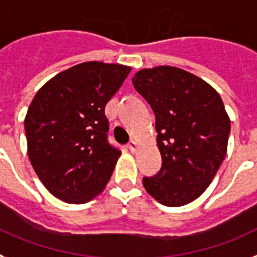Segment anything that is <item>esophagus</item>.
I'll list each match as a JSON object with an SVG mask.
<instances>
[{
    "mask_svg": "<svg viewBox=\"0 0 257 257\" xmlns=\"http://www.w3.org/2000/svg\"><path fill=\"white\" fill-rule=\"evenodd\" d=\"M127 147H128V150H130L131 152H137V150H138L137 142H135V141H131L130 143L127 144Z\"/></svg>",
    "mask_w": 257,
    "mask_h": 257,
    "instance_id": "1",
    "label": "esophagus"
}]
</instances>
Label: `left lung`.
Wrapping results in <instances>:
<instances>
[{
	"label": "left lung",
	"mask_w": 257,
	"mask_h": 257,
	"mask_svg": "<svg viewBox=\"0 0 257 257\" xmlns=\"http://www.w3.org/2000/svg\"><path fill=\"white\" fill-rule=\"evenodd\" d=\"M155 113L162 168L144 177L146 192L162 205L184 206L207 189L227 152L230 116L213 86L171 65L143 68L133 77Z\"/></svg>",
	"instance_id": "1"
}]
</instances>
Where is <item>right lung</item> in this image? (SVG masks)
<instances>
[{
	"label": "right lung",
	"instance_id": "obj_1",
	"mask_svg": "<svg viewBox=\"0 0 257 257\" xmlns=\"http://www.w3.org/2000/svg\"><path fill=\"white\" fill-rule=\"evenodd\" d=\"M131 67L85 61L38 90L25 116L27 154L46 189L67 203L101 194L120 151L107 143L105 106Z\"/></svg>",
	"mask_w": 257,
	"mask_h": 257
}]
</instances>
